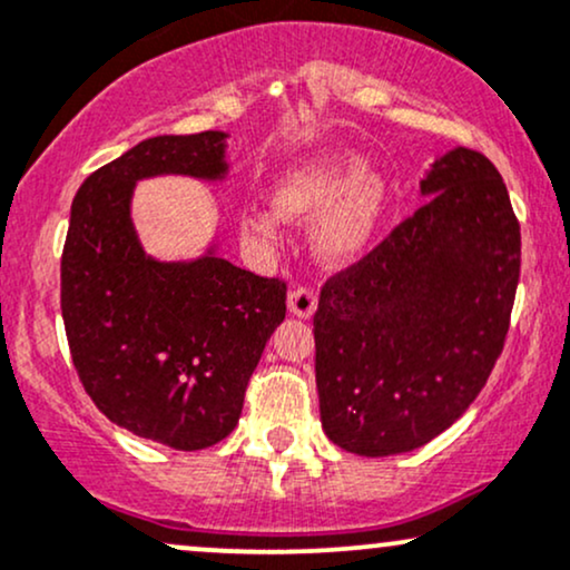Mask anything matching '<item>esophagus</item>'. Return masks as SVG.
<instances>
[{
	"instance_id": "34e87169",
	"label": "esophagus",
	"mask_w": 570,
	"mask_h": 570,
	"mask_svg": "<svg viewBox=\"0 0 570 570\" xmlns=\"http://www.w3.org/2000/svg\"><path fill=\"white\" fill-rule=\"evenodd\" d=\"M318 294L311 289V286H294L289 292V311L299 318H311L316 313Z\"/></svg>"
}]
</instances>
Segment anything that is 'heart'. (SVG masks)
I'll return each mask as SVG.
<instances>
[{
    "instance_id": "1",
    "label": "heart",
    "mask_w": 570,
    "mask_h": 570,
    "mask_svg": "<svg viewBox=\"0 0 570 570\" xmlns=\"http://www.w3.org/2000/svg\"><path fill=\"white\" fill-rule=\"evenodd\" d=\"M389 195L383 176L364 171L356 155H324L284 176L278 208H248L244 235L259 246H276L284 235L281 213L289 219L324 214L313 238L318 257L330 265H348L362 257L375 238Z\"/></svg>"
}]
</instances>
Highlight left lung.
<instances>
[{
    "label": "left lung",
    "mask_w": 570,
    "mask_h": 570,
    "mask_svg": "<svg viewBox=\"0 0 570 570\" xmlns=\"http://www.w3.org/2000/svg\"><path fill=\"white\" fill-rule=\"evenodd\" d=\"M426 203L324 281L313 316L326 436L396 455L450 429L503 351L520 281V222L501 174L458 147L421 181Z\"/></svg>",
    "instance_id": "8db88e82"
}]
</instances>
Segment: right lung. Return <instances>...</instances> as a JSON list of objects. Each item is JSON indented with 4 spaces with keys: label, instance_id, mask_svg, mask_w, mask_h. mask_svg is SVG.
Here are the masks:
<instances>
[{
    "label": "right lung",
    "instance_id": "right-lung-1",
    "mask_svg": "<svg viewBox=\"0 0 570 570\" xmlns=\"http://www.w3.org/2000/svg\"><path fill=\"white\" fill-rule=\"evenodd\" d=\"M225 174V134L155 136L101 166L71 203L61 313L80 383L130 434L203 450L238 426L246 385L286 316V281L208 254L144 257L128 203L136 179Z\"/></svg>",
    "mask_w": 570,
    "mask_h": 570
}]
</instances>
